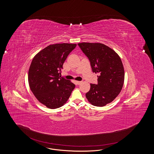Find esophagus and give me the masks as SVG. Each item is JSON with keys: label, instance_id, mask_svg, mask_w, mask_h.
<instances>
[{"label": "esophagus", "instance_id": "obj_1", "mask_svg": "<svg viewBox=\"0 0 154 154\" xmlns=\"http://www.w3.org/2000/svg\"><path fill=\"white\" fill-rule=\"evenodd\" d=\"M81 82H82L81 81H76V83H77V84H79H79H80Z\"/></svg>", "mask_w": 154, "mask_h": 154}]
</instances>
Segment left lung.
I'll list each match as a JSON object with an SVG mask.
<instances>
[{
  "instance_id": "8db88e82",
  "label": "left lung",
  "mask_w": 154,
  "mask_h": 154,
  "mask_svg": "<svg viewBox=\"0 0 154 154\" xmlns=\"http://www.w3.org/2000/svg\"><path fill=\"white\" fill-rule=\"evenodd\" d=\"M78 45L89 59L92 72L99 74L97 84H91L86 97L94 106H104L116 99L123 87L125 73L121 59L104 44L81 43Z\"/></svg>"
}]
</instances>
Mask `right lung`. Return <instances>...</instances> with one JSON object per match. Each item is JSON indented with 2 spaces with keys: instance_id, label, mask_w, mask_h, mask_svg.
Returning <instances> with one entry per match:
<instances>
[{
  "instance_id": "obj_1",
  "label": "right lung",
  "mask_w": 154,
  "mask_h": 154,
  "mask_svg": "<svg viewBox=\"0 0 154 154\" xmlns=\"http://www.w3.org/2000/svg\"><path fill=\"white\" fill-rule=\"evenodd\" d=\"M77 44L62 43L47 46L33 58L28 72L30 90L37 99L47 107L62 106L75 85L59 75L69 54Z\"/></svg>"
}]
</instances>
